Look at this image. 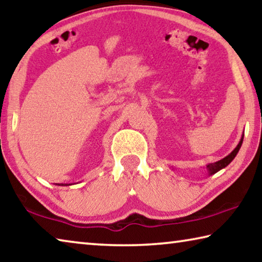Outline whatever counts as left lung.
I'll use <instances>...</instances> for the list:
<instances>
[{
	"label": "left lung",
	"instance_id": "obj_1",
	"mask_svg": "<svg viewBox=\"0 0 262 262\" xmlns=\"http://www.w3.org/2000/svg\"><path fill=\"white\" fill-rule=\"evenodd\" d=\"M243 140H244V135L242 136V139H241V141H239V143H238L237 147L234 148L233 151H232L231 154H229L227 157H224L223 159H221V161L216 162V163L208 164V165H207V170H208V172H209V174L216 173V172H219L220 170H222V168H224L225 166H228L229 164L233 161V158L236 157V155L238 154L239 149H241V147H242Z\"/></svg>",
	"mask_w": 262,
	"mask_h": 262
}]
</instances>
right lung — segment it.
I'll return each mask as SVG.
<instances>
[{
  "instance_id": "obj_1",
  "label": "right lung",
  "mask_w": 262,
  "mask_h": 262,
  "mask_svg": "<svg viewBox=\"0 0 262 262\" xmlns=\"http://www.w3.org/2000/svg\"><path fill=\"white\" fill-rule=\"evenodd\" d=\"M70 185V184H69ZM61 186H67V184H66V185H63V184H61Z\"/></svg>"
}]
</instances>
